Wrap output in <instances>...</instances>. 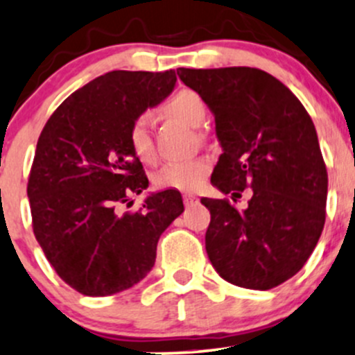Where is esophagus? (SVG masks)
<instances>
[{
  "instance_id": "esophagus-1",
  "label": "esophagus",
  "mask_w": 355,
  "mask_h": 355,
  "mask_svg": "<svg viewBox=\"0 0 355 355\" xmlns=\"http://www.w3.org/2000/svg\"><path fill=\"white\" fill-rule=\"evenodd\" d=\"M182 200H184L186 207H189V205H193L196 202V196L195 195H184V196H182Z\"/></svg>"
}]
</instances>
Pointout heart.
I'll use <instances>...</instances> for the list:
<instances>
[{
  "instance_id": "heart-1",
  "label": "heart",
  "mask_w": 355,
  "mask_h": 355,
  "mask_svg": "<svg viewBox=\"0 0 355 355\" xmlns=\"http://www.w3.org/2000/svg\"><path fill=\"white\" fill-rule=\"evenodd\" d=\"M162 111L171 118L198 128L205 121L207 109L203 101L191 90H181L164 104ZM128 144L131 152L141 162L148 164L155 159V145L152 137L150 114H141L135 119L128 131ZM211 171V162L205 157L184 162L166 164L153 178L157 188L176 189V191H196L203 186L205 179Z\"/></svg>"
}]
</instances>
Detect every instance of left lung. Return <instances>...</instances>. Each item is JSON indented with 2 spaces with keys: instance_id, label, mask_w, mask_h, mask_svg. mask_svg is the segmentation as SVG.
I'll return each mask as SVG.
<instances>
[{
  "instance_id": "8db88e82",
  "label": "left lung",
  "mask_w": 355,
  "mask_h": 355,
  "mask_svg": "<svg viewBox=\"0 0 355 355\" xmlns=\"http://www.w3.org/2000/svg\"><path fill=\"white\" fill-rule=\"evenodd\" d=\"M215 118L222 153L211 184L236 202L202 198L211 220L205 248L227 282L268 291L294 277L316 248L324 225L328 174L316 128L280 80L258 68H179Z\"/></svg>"
}]
</instances>
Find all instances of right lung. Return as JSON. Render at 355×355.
<instances>
[{
  "instance_id": "right-lung-1",
  "label": "right lung",
  "mask_w": 355,
  "mask_h": 355,
  "mask_svg": "<svg viewBox=\"0 0 355 355\" xmlns=\"http://www.w3.org/2000/svg\"><path fill=\"white\" fill-rule=\"evenodd\" d=\"M176 71H109L73 92L39 137L27 195L37 243L58 275L90 297L118 294L150 272L162 232L184 211L179 191L123 203L148 188L128 144L138 116L176 85Z\"/></svg>"
}]
</instances>
